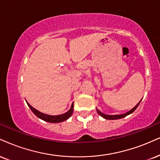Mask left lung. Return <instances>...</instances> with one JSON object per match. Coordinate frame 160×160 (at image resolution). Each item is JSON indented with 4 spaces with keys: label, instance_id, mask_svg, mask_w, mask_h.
Wrapping results in <instances>:
<instances>
[{
    "label": "left lung",
    "instance_id": "left-lung-1",
    "mask_svg": "<svg viewBox=\"0 0 160 160\" xmlns=\"http://www.w3.org/2000/svg\"><path fill=\"white\" fill-rule=\"evenodd\" d=\"M140 102H141V101H140ZM140 102H139V103H138V104H137V105L135 106L134 108H132V109H131V110H129V111L127 112V113H124V114H120V115H107V114H104V113H102V112L99 111V110H98V109H96V110H97V113H98V114H99L100 116H102V117L104 118V119H106L113 120V119H122V118L125 117V116H127L128 115H129V114H131V113H133V112L134 111V110H135L136 109H137L138 106H139V103H140Z\"/></svg>",
    "mask_w": 160,
    "mask_h": 160
}]
</instances>
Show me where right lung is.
Wrapping results in <instances>:
<instances>
[{
	"label": "right lung",
	"mask_w": 160,
	"mask_h": 160,
	"mask_svg": "<svg viewBox=\"0 0 160 160\" xmlns=\"http://www.w3.org/2000/svg\"><path fill=\"white\" fill-rule=\"evenodd\" d=\"M27 103L28 104V106L31 109V110L32 111V113H34L37 117H38L39 119L44 120V121L50 122V123H58V122H64L65 120L69 119V118L71 116V115L72 114V112H73V102H72V105H71L70 109L69 110L68 112H66V113L64 114H61V115H58V116H51V115H47V114H44L41 113L40 111H38V110H37L36 109H35L34 108H32L27 102Z\"/></svg>",
	"instance_id": "obj_1"
}]
</instances>
